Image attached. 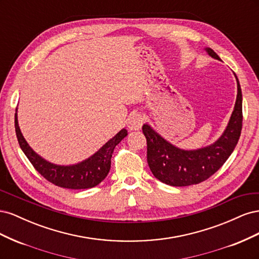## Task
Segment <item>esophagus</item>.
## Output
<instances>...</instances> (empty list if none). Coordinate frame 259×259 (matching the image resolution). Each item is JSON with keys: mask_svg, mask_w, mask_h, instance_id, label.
Instances as JSON below:
<instances>
[{"mask_svg": "<svg viewBox=\"0 0 259 259\" xmlns=\"http://www.w3.org/2000/svg\"><path fill=\"white\" fill-rule=\"evenodd\" d=\"M144 116L139 112H133L127 119V126L131 131H138L144 124Z\"/></svg>", "mask_w": 259, "mask_h": 259, "instance_id": "esophagus-1", "label": "esophagus"}]
</instances>
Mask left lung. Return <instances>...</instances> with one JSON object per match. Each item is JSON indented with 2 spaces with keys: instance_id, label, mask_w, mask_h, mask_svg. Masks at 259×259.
<instances>
[{
  "instance_id": "obj_1",
  "label": "left lung",
  "mask_w": 259,
  "mask_h": 259,
  "mask_svg": "<svg viewBox=\"0 0 259 259\" xmlns=\"http://www.w3.org/2000/svg\"><path fill=\"white\" fill-rule=\"evenodd\" d=\"M210 57L222 60L209 48ZM236 105L223 135L214 144L197 150H183L168 143L150 125L144 124L147 139V161L152 174L160 182L175 187H186L204 182L221 168L236 148L242 130V92L238 77Z\"/></svg>"
}]
</instances>
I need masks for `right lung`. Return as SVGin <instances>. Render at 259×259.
Here are the masks:
<instances>
[{
	"mask_svg": "<svg viewBox=\"0 0 259 259\" xmlns=\"http://www.w3.org/2000/svg\"><path fill=\"white\" fill-rule=\"evenodd\" d=\"M15 131L21 150L33 167L50 183L67 189H89L103 182L110 170L115 146L127 136V131L123 128L89 159L73 165H57L43 159L28 145L19 128L17 112L15 113Z\"/></svg>",
	"mask_w": 259,
	"mask_h": 259,
	"instance_id": "obj_1",
	"label": "right lung"
}]
</instances>
